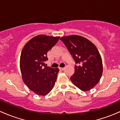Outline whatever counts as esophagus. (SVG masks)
<instances>
[{"label":"esophagus","instance_id":"esophagus-1","mask_svg":"<svg viewBox=\"0 0 120 120\" xmlns=\"http://www.w3.org/2000/svg\"><path fill=\"white\" fill-rule=\"evenodd\" d=\"M59 68H60V70H64V67H59Z\"/></svg>","mask_w":120,"mask_h":120}]
</instances>
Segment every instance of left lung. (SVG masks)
<instances>
[{
  "label": "left lung",
  "instance_id": "8db88e82",
  "mask_svg": "<svg viewBox=\"0 0 120 120\" xmlns=\"http://www.w3.org/2000/svg\"><path fill=\"white\" fill-rule=\"evenodd\" d=\"M60 40L77 64L70 78L71 82L83 91L92 89L103 74L102 59L98 49L90 40L78 35L64 36Z\"/></svg>",
  "mask_w": 120,
  "mask_h": 120
}]
</instances>
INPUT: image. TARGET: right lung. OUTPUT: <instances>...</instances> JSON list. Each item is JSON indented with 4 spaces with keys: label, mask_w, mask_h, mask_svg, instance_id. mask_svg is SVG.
<instances>
[{
    "label": "right lung",
    "mask_w": 120,
    "mask_h": 120,
    "mask_svg": "<svg viewBox=\"0 0 120 120\" xmlns=\"http://www.w3.org/2000/svg\"><path fill=\"white\" fill-rule=\"evenodd\" d=\"M60 37L40 34L30 39L21 53L20 67L22 79L33 92L45 96L55 85L59 68L46 66L47 53L56 44Z\"/></svg>",
    "instance_id": "obj_1"
}]
</instances>
